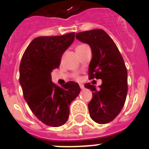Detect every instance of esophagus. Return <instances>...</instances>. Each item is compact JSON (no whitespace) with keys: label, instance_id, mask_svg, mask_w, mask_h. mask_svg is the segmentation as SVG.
<instances>
[{"label":"esophagus","instance_id":"obj_1","mask_svg":"<svg viewBox=\"0 0 149 149\" xmlns=\"http://www.w3.org/2000/svg\"><path fill=\"white\" fill-rule=\"evenodd\" d=\"M79 85H80V87H81V89H84V84H79Z\"/></svg>","mask_w":149,"mask_h":149}]
</instances>
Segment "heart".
Wrapping results in <instances>:
<instances>
[{"instance_id":"1","label":"heart","mask_w":149,"mask_h":149,"mask_svg":"<svg viewBox=\"0 0 149 149\" xmlns=\"http://www.w3.org/2000/svg\"><path fill=\"white\" fill-rule=\"evenodd\" d=\"M80 46H82V45H79V46H77V48H78V47H80Z\"/></svg>"}]
</instances>
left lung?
Listing matches in <instances>:
<instances>
[{
	"label": "left lung",
	"mask_w": 149,
	"mask_h": 149,
	"mask_svg": "<svg viewBox=\"0 0 149 149\" xmlns=\"http://www.w3.org/2000/svg\"><path fill=\"white\" fill-rule=\"evenodd\" d=\"M76 38L89 45L93 57L89 66V79H101L99 89L87 83L93 92L88 104L90 117L98 124L113 120L123 107L127 93V72L122 55L113 39L101 29L76 33Z\"/></svg>",
	"instance_id": "8db88e82"
}]
</instances>
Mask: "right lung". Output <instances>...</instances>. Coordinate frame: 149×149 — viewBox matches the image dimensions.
<instances>
[{"mask_svg": "<svg viewBox=\"0 0 149 149\" xmlns=\"http://www.w3.org/2000/svg\"><path fill=\"white\" fill-rule=\"evenodd\" d=\"M74 33L63 36H40L25 50L19 67V83L29 107L38 119L51 127L67 122L69 106L81 88L69 81L62 87L51 81V72L58 68L63 54L72 44Z\"/></svg>", "mask_w": 149, "mask_h": 149, "instance_id": "add662e5", "label": "right lung"}]
</instances>
